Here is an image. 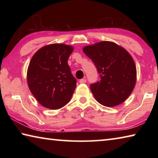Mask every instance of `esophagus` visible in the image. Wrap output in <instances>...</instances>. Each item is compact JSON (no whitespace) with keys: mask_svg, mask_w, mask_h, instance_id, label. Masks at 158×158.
Wrapping results in <instances>:
<instances>
[{"mask_svg":"<svg viewBox=\"0 0 158 158\" xmlns=\"http://www.w3.org/2000/svg\"><path fill=\"white\" fill-rule=\"evenodd\" d=\"M85 82H86V79H81L79 80V83H81V84H84Z\"/></svg>","mask_w":158,"mask_h":158,"instance_id":"obj_1","label":"esophagus"}]
</instances>
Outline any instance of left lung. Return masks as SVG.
Listing matches in <instances>:
<instances>
[{
  "mask_svg": "<svg viewBox=\"0 0 158 158\" xmlns=\"http://www.w3.org/2000/svg\"><path fill=\"white\" fill-rule=\"evenodd\" d=\"M100 74L90 89L99 103L112 107L123 102L135 86L137 69L131 55L116 43L102 41L83 48Z\"/></svg>",
  "mask_w": 158,
  "mask_h": 158,
  "instance_id": "1",
  "label": "left lung"
}]
</instances>
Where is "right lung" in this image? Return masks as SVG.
<instances>
[{
	"label": "right lung",
	"instance_id": "add662e5",
	"mask_svg": "<svg viewBox=\"0 0 158 158\" xmlns=\"http://www.w3.org/2000/svg\"><path fill=\"white\" fill-rule=\"evenodd\" d=\"M74 48L52 44L35 53L27 71L28 85L32 94L44 107L58 109L70 101L77 81L68 60Z\"/></svg>",
	"mask_w": 158,
	"mask_h": 158
}]
</instances>
